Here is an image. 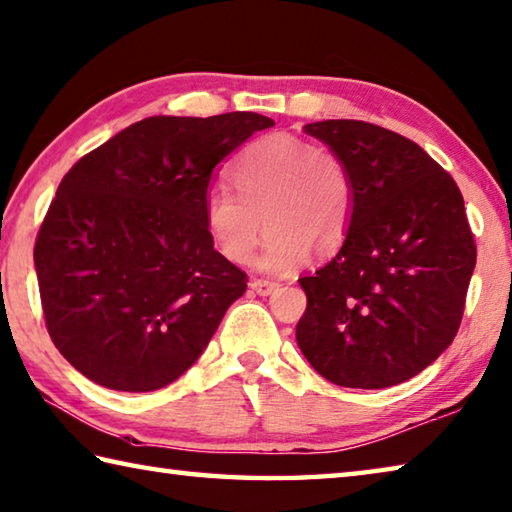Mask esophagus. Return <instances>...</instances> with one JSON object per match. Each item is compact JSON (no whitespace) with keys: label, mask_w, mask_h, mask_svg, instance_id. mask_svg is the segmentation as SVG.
<instances>
[{"label":"esophagus","mask_w":512,"mask_h":512,"mask_svg":"<svg viewBox=\"0 0 512 512\" xmlns=\"http://www.w3.org/2000/svg\"><path fill=\"white\" fill-rule=\"evenodd\" d=\"M250 288H253L257 295H270L275 288H279V284L270 282V279H253V282H250Z\"/></svg>","instance_id":"1"}]
</instances>
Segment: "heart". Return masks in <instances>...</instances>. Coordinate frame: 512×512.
Listing matches in <instances>:
<instances>
[{
    "label": "heart",
    "instance_id": "heart-1",
    "mask_svg": "<svg viewBox=\"0 0 512 512\" xmlns=\"http://www.w3.org/2000/svg\"><path fill=\"white\" fill-rule=\"evenodd\" d=\"M238 193L215 186L202 204L210 242L228 262L246 264L268 226L257 266L288 273L308 250L328 255L344 244L355 213V184L344 159L306 139L268 135L246 146L230 168Z\"/></svg>",
    "mask_w": 512,
    "mask_h": 512
}]
</instances>
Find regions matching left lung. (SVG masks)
<instances>
[{"instance_id": "obj_1", "label": "left lung", "mask_w": 512, "mask_h": 512, "mask_svg": "<svg viewBox=\"0 0 512 512\" xmlns=\"http://www.w3.org/2000/svg\"><path fill=\"white\" fill-rule=\"evenodd\" d=\"M344 159L355 213L339 253L302 277L297 344L328 382L388 388L422 373L462 324L477 262L455 179L408 137L359 119L304 126Z\"/></svg>"}]
</instances>
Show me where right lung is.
Masks as SVG:
<instances>
[{"mask_svg":"<svg viewBox=\"0 0 512 512\" xmlns=\"http://www.w3.org/2000/svg\"><path fill=\"white\" fill-rule=\"evenodd\" d=\"M275 126L257 113L155 115L90 150L39 226L48 335L99 386L148 393L197 362L248 275L202 222L213 168Z\"/></svg>","mask_w":512,"mask_h":512,"instance_id":"1","label":"right lung"}]
</instances>
